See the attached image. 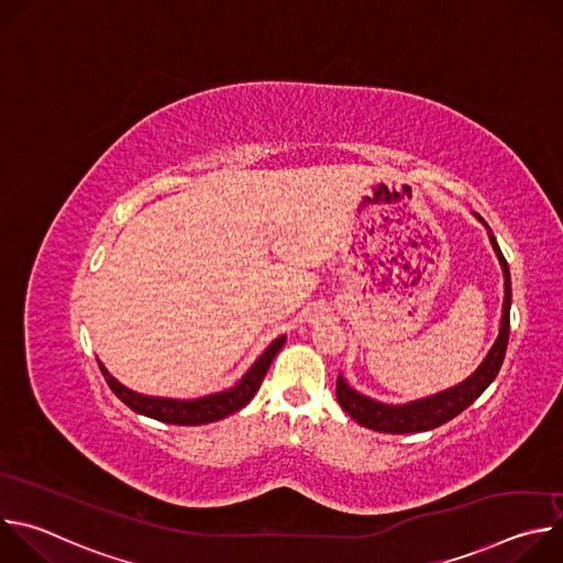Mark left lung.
I'll return each mask as SVG.
<instances>
[{"label":"left lung","instance_id":"obj_1","mask_svg":"<svg viewBox=\"0 0 563 563\" xmlns=\"http://www.w3.org/2000/svg\"><path fill=\"white\" fill-rule=\"evenodd\" d=\"M474 218L488 229V238L493 243V250L499 258V265L504 269V287H506V296H504V307H501V323H499V336L493 343V347L488 350L486 358L481 361V365L461 383L430 394L426 398H417L410 400V404H380L376 398H369L361 391H356L343 374H339L336 380V398L341 408L363 428L376 430V432H387V434H412V432H428L434 430L443 423H448L450 419H454L456 415H461L465 408H470L474 400L486 391V387L495 380V376L501 369L506 350H508V336H510V302H512V287H510V269L508 263L497 245V238L493 235L490 227L486 224V220L481 218L478 213H474Z\"/></svg>","mask_w":563,"mask_h":563}]
</instances>
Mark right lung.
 I'll use <instances>...</instances> for the list:
<instances>
[{"instance_id":"add662e5","label":"right lung","mask_w":563,"mask_h":563,"mask_svg":"<svg viewBox=\"0 0 563 563\" xmlns=\"http://www.w3.org/2000/svg\"><path fill=\"white\" fill-rule=\"evenodd\" d=\"M285 341H287V336H278L276 341H272V345L256 358V363L243 374V378H240L233 387L213 391V394H207L200 398H167V396H148V394L133 391V389L124 387L118 378H113L109 374V369L102 365V361H98V363H100L104 380L109 383L113 394L133 412L155 419V421L172 423V426H205V423L220 421L250 404L254 394L258 391L274 356L285 345Z\"/></svg>"}]
</instances>
